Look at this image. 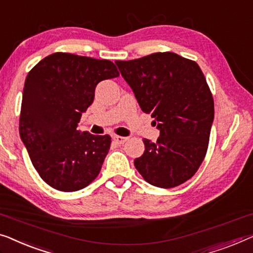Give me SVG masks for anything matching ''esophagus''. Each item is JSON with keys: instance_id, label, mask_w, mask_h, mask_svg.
Wrapping results in <instances>:
<instances>
[{"instance_id": "esophagus-1", "label": "esophagus", "mask_w": 253, "mask_h": 253, "mask_svg": "<svg viewBox=\"0 0 253 253\" xmlns=\"http://www.w3.org/2000/svg\"><path fill=\"white\" fill-rule=\"evenodd\" d=\"M113 140H114L118 145H122L127 140L126 137H121V135H113Z\"/></svg>"}]
</instances>
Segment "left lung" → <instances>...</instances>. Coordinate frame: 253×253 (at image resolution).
Segmentation results:
<instances>
[{
  "label": "left lung",
  "instance_id": "obj_1",
  "mask_svg": "<svg viewBox=\"0 0 253 253\" xmlns=\"http://www.w3.org/2000/svg\"><path fill=\"white\" fill-rule=\"evenodd\" d=\"M115 64L160 130L156 142L144 139L135 169L156 187L184 184L207 155L214 118L213 97L200 66L169 51Z\"/></svg>",
  "mask_w": 253,
  "mask_h": 253
}]
</instances>
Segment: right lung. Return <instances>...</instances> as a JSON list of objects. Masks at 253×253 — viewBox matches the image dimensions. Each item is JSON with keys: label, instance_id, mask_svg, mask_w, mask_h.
<instances>
[{"label": "right lung", "instance_id": "1", "mask_svg": "<svg viewBox=\"0 0 253 253\" xmlns=\"http://www.w3.org/2000/svg\"><path fill=\"white\" fill-rule=\"evenodd\" d=\"M112 61L67 52L45 57L29 71L19 133L40 177L61 192H76L99 174L111 148L109 134L76 130L100 81L118 78Z\"/></svg>", "mask_w": 253, "mask_h": 253}]
</instances>
